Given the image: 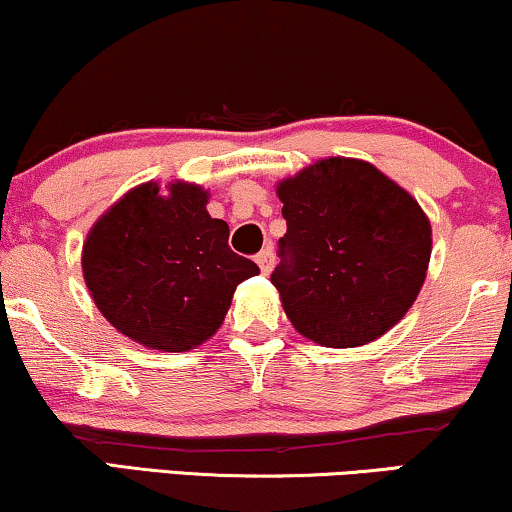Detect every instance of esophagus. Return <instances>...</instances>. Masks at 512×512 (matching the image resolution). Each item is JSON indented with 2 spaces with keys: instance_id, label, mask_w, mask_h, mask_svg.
Masks as SVG:
<instances>
[{
  "instance_id": "34e87169",
  "label": "esophagus",
  "mask_w": 512,
  "mask_h": 512,
  "mask_svg": "<svg viewBox=\"0 0 512 512\" xmlns=\"http://www.w3.org/2000/svg\"><path fill=\"white\" fill-rule=\"evenodd\" d=\"M256 263H258V268H261L263 275H270L272 265H275V251H272V247H265L261 254L256 256Z\"/></svg>"
}]
</instances>
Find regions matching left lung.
<instances>
[{"mask_svg": "<svg viewBox=\"0 0 512 512\" xmlns=\"http://www.w3.org/2000/svg\"><path fill=\"white\" fill-rule=\"evenodd\" d=\"M287 232L270 282L298 334L357 348L393 329L426 282L428 216L374 164L329 157L277 183Z\"/></svg>", "mask_w": 512, "mask_h": 512, "instance_id": "left-lung-1", "label": "left lung"}]
</instances>
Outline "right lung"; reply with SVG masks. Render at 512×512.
I'll return each instance as SVG.
<instances>
[{
    "mask_svg": "<svg viewBox=\"0 0 512 512\" xmlns=\"http://www.w3.org/2000/svg\"><path fill=\"white\" fill-rule=\"evenodd\" d=\"M202 185L176 181L129 190L86 235L84 282L119 334L164 353L211 338L237 284L258 265L228 247L230 228L207 211Z\"/></svg>",
    "mask_w": 512,
    "mask_h": 512,
    "instance_id": "add662e5",
    "label": "right lung"
}]
</instances>
